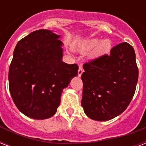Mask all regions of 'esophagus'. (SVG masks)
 Listing matches in <instances>:
<instances>
[{"instance_id": "esophagus-1", "label": "esophagus", "mask_w": 146, "mask_h": 146, "mask_svg": "<svg viewBox=\"0 0 146 146\" xmlns=\"http://www.w3.org/2000/svg\"><path fill=\"white\" fill-rule=\"evenodd\" d=\"M83 73V69H82V66H79V70H78V76H81Z\"/></svg>"}]
</instances>
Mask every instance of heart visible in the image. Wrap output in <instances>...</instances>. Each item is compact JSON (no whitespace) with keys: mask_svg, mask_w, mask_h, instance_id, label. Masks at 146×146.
<instances>
[{"mask_svg":"<svg viewBox=\"0 0 146 146\" xmlns=\"http://www.w3.org/2000/svg\"><path fill=\"white\" fill-rule=\"evenodd\" d=\"M111 42L109 39L100 41V39L97 38H94L80 42L76 45V48L77 50L83 53L89 52L94 48L90 56L92 58H97L108 54L111 49Z\"/></svg>","mask_w":146,"mask_h":146,"instance_id":"obj_1","label":"heart"}]
</instances>
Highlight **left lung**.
<instances>
[{
    "label": "left lung",
    "mask_w": 146,
    "mask_h": 146,
    "mask_svg": "<svg viewBox=\"0 0 146 146\" xmlns=\"http://www.w3.org/2000/svg\"><path fill=\"white\" fill-rule=\"evenodd\" d=\"M81 104L85 113L98 121L117 117L133 97L139 70L133 48L127 42L117 44L104 54L83 65Z\"/></svg>",
    "instance_id": "left-lung-1"
}]
</instances>
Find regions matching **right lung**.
Wrapping results in <instances>:
<instances>
[{
	"label": "right lung",
	"mask_w": 146,
	"mask_h": 146,
	"mask_svg": "<svg viewBox=\"0 0 146 146\" xmlns=\"http://www.w3.org/2000/svg\"><path fill=\"white\" fill-rule=\"evenodd\" d=\"M53 31L40 29L21 39L9 69V89L19 111L44 120L57 112L64 89L78 74L77 64L62 60L63 42Z\"/></svg>",
	"instance_id": "right-lung-1"
}]
</instances>
